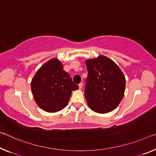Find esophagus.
<instances>
[{
    "label": "esophagus",
    "instance_id": "1",
    "mask_svg": "<svg viewBox=\"0 0 156 156\" xmlns=\"http://www.w3.org/2000/svg\"><path fill=\"white\" fill-rule=\"evenodd\" d=\"M83 83H79V85H78V86H79V88H80V89L82 88V87H83Z\"/></svg>",
    "mask_w": 156,
    "mask_h": 156
}]
</instances>
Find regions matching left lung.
Returning a JSON list of instances; mask_svg holds the SVG:
<instances>
[{"label":"left lung","instance_id":"8db88e82","mask_svg":"<svg viewBox=\"0 0 156 156\" xmlns=\"http://www.w3.org/2000/svg\"><path fill=\"white\" fill-rule=\"evenodd\" d=\"M87 78L85 97L91 110L107 113L115 110L122 100L126 79L119 67L107 57L101 55L86 60Z\"/></svg>","mask_w":156,"mask_h":156}]
</instances>
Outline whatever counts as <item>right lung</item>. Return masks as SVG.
<instances>
[{
    "mask_svg": "<svg viewBox=\"0 0 156 156\" xmlns=\"http://www.w3.org/2000/svg\"><path fill=\"white\" fill-rule=\"evenodd\" d=\"M78 89L60 60H48L37 71L31 90L37 104L48 112H58L66 107L71 91Z\"/></svg>",
    "mask_w": 156,
    "mask_h": 156,
    "instance_id": "right-lung-1",
    "label": "right lung"
}]
</instances>
